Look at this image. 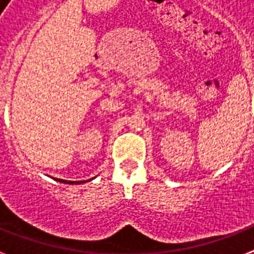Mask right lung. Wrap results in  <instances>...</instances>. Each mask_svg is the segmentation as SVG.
<instances>
[{
  "label": "right lung",
  "instance_id": "add662e5",
  "mask_svg": "<svg viewBox=\"0 0 254 254\" xmlns=\"http://www.w3.org/2000/svg\"><path fill=\"white\" fill-rule=\"evenodd\" d=\"M58 182H62V183H67V185H73V183H76V185H80L81 182H71V181H63V179H61V181Z\"/></svg>",
  "mask_w": 254,
  "mask_h": 254
}]
</instances>
